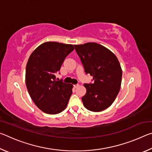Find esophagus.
Here are the masks:
<instances>
[{
	"mask_svg": "<svg viewBox=\"0 0 152 152\" xmlns=\"http://www.w3.org/2000/svg\"><path fill=\"white\" fill-rule=\"evenodd\" d=\"M78 86H79V84H74V88H78Z\"/></svg>",
	"mask_w": 152,
	"mask_h": 152,
	"instance_id": "1",
	"label": "esophagus"
}]
</instances>
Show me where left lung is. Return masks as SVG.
I'll list each match as a JSON object with an SVG mask.
<instances>
[{
	"instance_id": "left-lung-1",
	"label": "left lung",
	"mask_w": 152,
	"mask_h": 152,
	"mask_svg": "<svg viewBox=\"0 0 152 152\" xmlns=\"http://www.w3.org/2000/svg\"><path fill=\"white\" fill-rule=\"evenodd\" d=\"M84 71L93 77V84H84L86 93L82 98L86 109L100 112L116 99L122 79L121 67L114 53L96 43L74 45Z\"/></svg>"
}]
</instances>
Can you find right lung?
I'll list each match as a JSON object with an SVG mask.
<instances>
[{
	"mask_svg": "<svg viewBox=\"0 0 152 152\" xmlns=\"http://www.w3.org/2000/svg\"><path fill=\"white\" fill-rule=\"evenodd\" d=\"M74 50L72 44L48 42L38 46L29 56L25 72L27 88L33 101L43 112L55 115L67 107L73 85L56 80L55 74Z\"/></svg>",
	"mask_w": 152,
	"mask_h": 152,
	"instance_id": "obj_1",
	"label": "right lung"
}]
</instances>
